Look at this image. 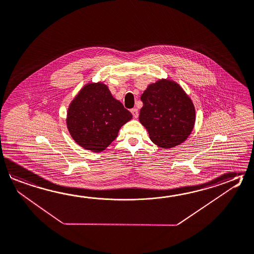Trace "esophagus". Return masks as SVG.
<instances>
[{
	"mask_svg": "<svg viewBox=\"0 0 254 254\" xmlns=\"http://www.w3.org/2000/svg\"><path fill=\"white\" fill-rule=\"evenodd\" d=\"M131 113H132V115H133V117H134L135 119H137V118H138V110H137V109H131Z\"/></svg>",
	"mask_w": 254,
	"mask_h": 254,
	"instance_id": "34e87169",
	"label": "esophagus"
}]
</instances>
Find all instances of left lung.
<instances>
[{
	"mask_svg": "<svg viewBox=\"0 0 254 254\" xmlns=\"http://www.w3.org/2000/svg\"><path fill=\"white\" fill-rule=\"evenodd\" d=\"M141 100L140 123L154 144L172 148L191 135L195 123V109L178 83L167 78L158 79L147 86Z\"/></svg>",
	"mask_w": 254,
	"mask_h": 254,
	"instance_id": "obj_1",
	"label": "left lung"
}]
</instances>
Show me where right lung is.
<instances>
[{"label": "right lung", "mask_w": 254, "mask_h": 254, "mask_svg": "<svg viewBox=\"0 0 254 254\" xmlns=\"http://www.w3.org/2000/svg\"><path fill=\"white\" fill-rule=\"evenodd\" d=\"M131 119L132 114L113 98L106 84L90 82L69 104L66 123L78 145L87 150L101 152L116 139L120 127Z\"/></svg>", "instance_id": "add662e5"}]
</instances>
